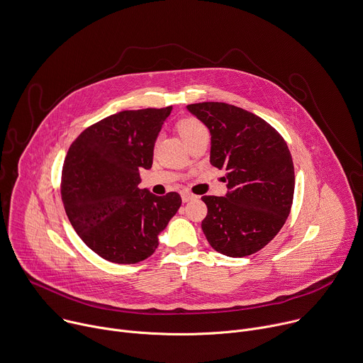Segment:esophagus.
<instances>
[{"label": "esophagus", "mask_w": 363, "mask_h": 363, "mask_svg": "<svg viewBox=\"0 0 363 363\" xmlns=\"http://www.w3.org/2000/svg\"><path fill=\"white\" fill-rule=\"evenodd\" d=\"M180 194H182L183 203H187V201H190V200H193V199L196 197L193 193H190V191H187V190H183Z\"/></svg>", "instance_id": "34e87169"}]
</instances>
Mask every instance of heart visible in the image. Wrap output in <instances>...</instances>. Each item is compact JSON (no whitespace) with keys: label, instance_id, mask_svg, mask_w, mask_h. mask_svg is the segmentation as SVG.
<instances>
[{"label":"heart","instance_id":"obj_1","mask_svg":"<svg viewBox=\"0 0 363 363\" xmlns=\"http://www.w3.org/2000/svg\"><path fill=\"white\" fill-rule=\"evenodd\" d=\"M177 130L180 133V135L183 137V140L189 144L199 133L201 131H206V127L201 121H199L197 118H193V117H187V118H183L177 123Z\"/></svg>","mask_w":363,"mask_h":363}]
</instances>
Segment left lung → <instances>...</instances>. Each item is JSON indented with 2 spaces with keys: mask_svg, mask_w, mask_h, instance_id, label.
I'll return each instance as SVG.
<instances>
[{
  "mask_svg": "<svg viewBox=\"0 0 363 363\" xmlns=\"http://www.w3.org/2000/svg\"><path fill=\"white\" fill-rule=\"evenodd\" d=\"M187 108L210 130L211 166L228 172L226 197H201L207 206L203 233L222 255H253L279 233L291 213L295 191L291 152L269 123L247 110L217 101Z\"/></svg>",
  "mask_w": 363,
  "mask_h": 363,
  "instance_id": "obj_1",
  "label": "left lung"
}]
</instances>
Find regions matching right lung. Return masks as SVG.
Segmentation results:
<instances>
[{
	"label": "right lung",
	"instance_id": "obj_1",
	"mask_svg": "<svg viewBox=\"0 0 363 363\" xmlns=\"http://www.w3.org/2000/svg\"><path fill=\"white\" fill-rule=\"evenodd\" d=\"M172 108L108 116L87 127L67 152L61 199L68 220L108 262L133 264L150 257L182 204L176 191L156 196L138 189L140 170L152 167L155 141Z\"/></svg>",
	"mask_w": 363,
	"mask_h": 363
}]
</instances>
